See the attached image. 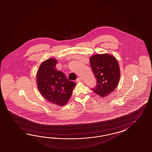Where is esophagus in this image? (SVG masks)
I'll return each instance as SVG.
<instances>
[{
    "mask_svg": "<svg viewBox=\"0 0 152 152\" xmlns=\"http://www.w3.org/2000/svg\"><path fill=\"white\" fill-rule=\"evenodd\" d=\"M81 81H82L81 78H80V77H78V78L76 79V82H77V83H80V82H81Z\"/></svg>",
    "mask_w": 152,
    "mask_h": 152,
    "instance_id": "1",
    "label": "esophagus"
}]
</instances>
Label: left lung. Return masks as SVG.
Segmentation results:
<instances>
[{
  "instance_id": "left-lung-1",
  "label": "left lung",
  "mask_w": 152,
  "mask_h": 152,
  "mask_svg": "<svg viewBox=\"0 0 152 152\" xmlns=\"http://www.w3.org/2000/svg\"><path fill=\"white\" fill-rule=\"evenodd\" d=\"M92 72L96 80L93 91L101 97H105L113 91L120 78L119 64L114 56L108 54L95 55L90 57Z\"/></svg>"
}]
</instances>
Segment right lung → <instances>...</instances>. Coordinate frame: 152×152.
I'll list each match as a JSON object with an SVG mask.
<instances>
[{"mask_svg": "<svg viewBox=\"0 0 152 152\" xmlns=\"http://www.w3.org/2000/svg\"><path fill=\"white\" fill-rule=\"evenodd\" d=\"M56 64L54 58L42 63L37 72V86L47 101L63 106L69 101L76 83L68 80L63 72L56 70Z\"/></svg>", "mask_w": 152, "mask_h": 152, "instance_id": "add662e5", "label": "right lung"}]
</instances>
